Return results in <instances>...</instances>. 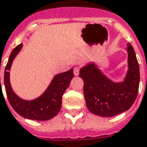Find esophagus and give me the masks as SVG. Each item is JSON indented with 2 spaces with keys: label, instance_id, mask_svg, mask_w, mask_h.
Returning a JSON list of instances; mask_svg holds the SVG:
<instances>
[{
  "label": "esophagus",
  "instance_id": "1",
  "mask_svg": "<svg viewBox=\"0 0 147 147\" xmlns=\"http://www.w3.org/2000/svg\"><path fill=\"white\" fill-rule=\"evenodd\" d=\"M74 75L76 76H78V74H79V71H80V69H79V68H78V67H76V68H74Z\"/></svg>",
  "mask_w": 147,
  "mask_h": 147
}]
</instances>
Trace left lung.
I'll return each instance as SVG.
<instances>
[{"label":"left lung","mask_w":147,"mask_h":147,"mask_svg":"<svg viewBox=\"0 0 147 147\" xmlns=\"http://www.w3.org/2000/svg\"><path fill=\"white\" fill-rule=\"evenodd\" d=\"M127 51L129 71L123 82L110 81L92 63L79 71L84 82L86 106L92 113L111 117L128 110L134 103L139 91L140 67L130 43L127 44Z\"/></svg>","instance_id":"8db88e82"}]
</instances>
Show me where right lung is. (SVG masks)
Returning a JSON list of instances; mask_svg holds the SVG:
<instances>
[{"instance_id":"add662e5","label":"right lung","mask_w":147,"mask_h":147,"mask_svg":"<svg viewBox=\"0 0 147 147\" xmlns=\"http://www.w3.org/2000/svg\"><path fill=\"white\" fill-rule=\"evenodd\" d=\"M21 48L22 44H20L13 49L5 67L4 86L9 102L17 113L22 117L38 121L49 120L55 117L61 109L62 96L74 77L73 69L57 75L40 97L31 101L23 100L13 92L9 80L11 64Z\"/></svg>"}]
</instances>
